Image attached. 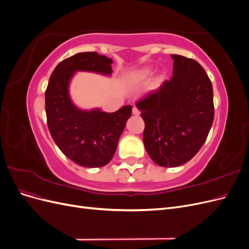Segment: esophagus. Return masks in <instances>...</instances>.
Returning a JSON list of instances; mask_svg holds the SVG:
<instances>
[{
	"label": "esophagus",
	"instance_id": "1",
	"mask_svg": "<svg viewBox=\"0 0 249 249\" xmlns=\"http://www.w3.org/2000/svg\"><path fill=\"white\" fill-rule=\"evenodd\" d=\"M132 112H133V114H134V115H139V114H140V111H139V109H138V108H136V107H134V108H133Z\"/></svg>",
	"mask_w": 249,
	"mask_h": 249
}]
</instances>
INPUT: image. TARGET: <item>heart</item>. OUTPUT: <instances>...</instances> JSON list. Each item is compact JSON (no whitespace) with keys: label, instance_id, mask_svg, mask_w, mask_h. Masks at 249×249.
<instances>
[{"label":"heart","instance_id":"heart-1","mask_svg":"<svg viewBox=\"0 0 249 249\" xmlns=\"http://www.w3.org/2000/svg\"><path fill=\"white\" fill-rule=\"evenodd\" d=\"M152 72H153L152 69H149V67H147V69H144V70H142V71H138L137 74H136V77H137L138 79H140V80L147 79V78L150 76V74H152Z\"/></svg>","mask_w":249,"mask_h":249}]
</instances>
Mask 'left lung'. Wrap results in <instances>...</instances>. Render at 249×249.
I'll return each mask as SVG.
<instances>
[{
	"mask_svg": "<svg viewBox=\"0 0 249 249\" xmlns=\"http://www.w3.org/2000/svg\"><path fill=\"white\" fill-rule=\"evenodd\" d=\"M171 58L170 80L136 104L145 124L146 152L162 167H177L191 160L214 120L213 87L205 70L193 59Z\"/></svg>",
	"mask_w": 249,
	"mask_h": 249,
	"instance_id": "8db88e82",
	"label": "left lung"
}]
</instances>
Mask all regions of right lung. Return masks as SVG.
<instances>
[{
  "instance_id": "obj_1",
  "label": "right lung",
  "mask_w": 249,
  "mask_h": 249,
  "mask_svg": "<svg viewBox=\"0 0 249 249\" xmlns=\"http://www.w3.org/2000/svg\"><path fill=\"white\" fill-rule=\"evenodd\" d=\"M112 62L96 52L79 53L56 66L46 90L51 136L69 159L83 167H102L111 161L132 106L126 105L113 113L80 109L71 99L70 84L77 71L111 76Z\"/></svg>"
}]
</instances>
